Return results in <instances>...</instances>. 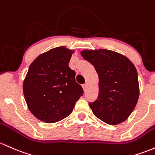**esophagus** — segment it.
Here are the masks:
<instances>
[{
    "instance_id": "esophagus-1",
    "label": "esophagus",
    "mask_w": 155,
    "mask_h": 155,
    "mask_svg": "<svg viewBox=\"0 0 155 155\" xmlns=\"http://www.w3.org/2000/svg\"><path fill=\"white\" fill-rule=\"evenodd\" d=\"M87 87V83H85V84H82V88H83V90H84V91H86Z\"/></svg>"
}]
</instances>
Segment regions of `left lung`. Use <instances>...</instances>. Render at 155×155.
<instances>
[{"mask_svg":"<svg viewBox=\"0 0 155 155\" xmlns=\"http://www.w3.org/2000/svg\"><path fill=\"white\" fill-rule=\"evenodd\" d=\"M81 55L94 66L98 75V96L89 103L93 113L110 125L125 121L140 94L135 65L123 54L107 49H85Z\"/></svg>","mask_w":155,"mask_h":155,"instance_id":"8db88e82","label":"left lung"}]
</instances>
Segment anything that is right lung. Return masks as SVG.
I'll return each mask as SVG.
<instances>
[{
    "label": "right lung",
    "instance_id": "1",
    "mask_svg": "<svg viewBox=\"0 0 155 155\" xmlns=\"http://www.w3.org/2000/svg\"><path fill=\"white\" fill-rule=\"evenodd\" d=\"M74 51L65 46L51 49L30 64L23 84V95L30 112L42 121L56 123L72 113L83 95L76 82V73L68 63Z\"/></svg>",
    "mask_w": 155,
    "mask_h": 155
}]
</instances>
